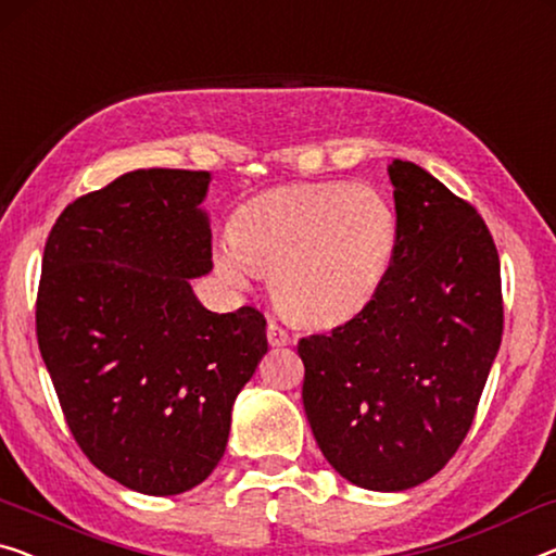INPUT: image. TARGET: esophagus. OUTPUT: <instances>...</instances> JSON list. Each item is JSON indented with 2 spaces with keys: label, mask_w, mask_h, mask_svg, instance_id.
Segmentation results:
<instances>
[{
  "label": "esophagus",
  "mask_w": 556,
  "mask_h": 556,
  "mask_svg": "<svg viewBox=\"0 0 556 556\" xmlns=\"http://www.w3.org/2000/svg\"><path fill=\"white\" fill-rule=\"evenodd\" d=\"M267 339H269V344L271 346H287L289 342H292V337H289V331L281 327V325H277L275 319L269 321L267 325Z\"/></svg>",
  "instance_id": "esophagus-1"
}]
</instances>
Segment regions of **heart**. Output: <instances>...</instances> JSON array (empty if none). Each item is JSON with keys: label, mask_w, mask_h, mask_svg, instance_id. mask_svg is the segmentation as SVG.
<instances>
[{"label": "heart", "mask_w": 556, "mask_h": 556, "mask_svg": "<svg viewBox=\"0 0 556 556\" xmlns=\"http://www.w3.org/2000/svg\"><path fill=\"white\" fill-rule=\"evenodd\" d=\"M394 247L396 214L377 189L296 185L239 206L217 267L235 285H244L250 269L267 271L289 317L334 325L371 302Z\"/></svg>", "instance_id": "obj_1"}]
</instances>
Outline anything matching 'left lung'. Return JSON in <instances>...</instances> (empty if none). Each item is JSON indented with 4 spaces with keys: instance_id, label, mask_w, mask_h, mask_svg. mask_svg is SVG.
<instances>
[{
    "instance_id": "1",
    "label": "left lung",
    "mask_w": 556,
    "mask_h": 556,
    "mask_svg": "<svg viewBox=\"0 0 556 556\" xmlns=\"http://www.w3.org/2000/svg\"><path fill=\"white\" fill-rule=\"evenodd\" d=\"M396 247L371 302L302 337V402L352 484L412 490L454 457L504 329L500 254L469 202L414 162L389 164Z\"/></svg>"
}]
</instances>
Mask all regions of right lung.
I'll return each instance as SVG.
<instances>
[{
    "mask_svg": "<svg viewBox=\"0 0 556 556\" xmlns=\"http://www.w3.org/2000/svg\"><path fill=\"white\" fill-rule=\"evenodd\" d=\"M210 172L137 169L74 199L45 244L37 342L79 450L129 490L202 484L267 352L254 306L204 309Z\"/></svg>",
    "mask_w": 556,
    "mask_h": 556,
    "instance_id": "add662e5",
    "label": "right lung"
}]
</instances>
